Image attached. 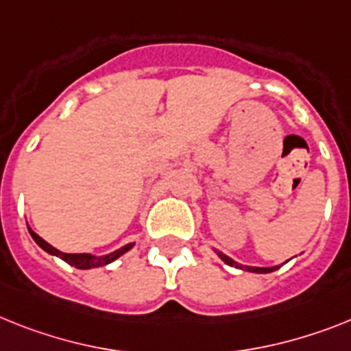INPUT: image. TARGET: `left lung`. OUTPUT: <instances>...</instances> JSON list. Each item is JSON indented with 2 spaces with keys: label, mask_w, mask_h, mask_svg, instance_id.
Returning <instances> with one entry per match:
<instances>
[{
  "label": "left lung",
  "mask_w": 351,
  "mask_h": 351,
  "mask_svg": "<svg viewBox=\"0 0 351 351\" xmlns=\"http://www.w3.org/2000/svg\"><path fill=\"white\" fill-rule=\"evenodd\" d=\"M214 252L217 253V257L221 258V261L225 262V264H228V266L232 267H237V269H246L250 271V273H261V275H266V273H273V271H276L280 266H273V267H255V266H243V264H239V262H235L234 258H230L228 255H225V253L217 252V250H214Z\"/></svg>",
  "instance_id": "8db88e82"
}]
</instances>
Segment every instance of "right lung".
I'll return each mask as SVG.
<instances>
[{
    "label": "right lung",
    "instance_id": "add662e5",
    "mask_svg": "<svg viewBox=\"0 0 351 351\" xmlns=\"http://www.w3.org/2000/svg\"><path fill=\"white\" fill-rule=\"evenodd\" d=\"M28 232H30L32 239L39 244L44 252L49 253V255H55V257L62 258V261L67 262L69 266L76 267V269H90V267L107 266V264H110V262L117 261L121 255H125L128 250L134 248V244H135V243H128V244H125V246H121L119 250H116V252L107 253V255H93V253H64V252H60V250L53 248L51 244L46 243L43 237H39V235L35 234L30 226H28Z\"/></svg>",
    "mask_w": 351,
    "mask_h": 351
}]
</instances>
